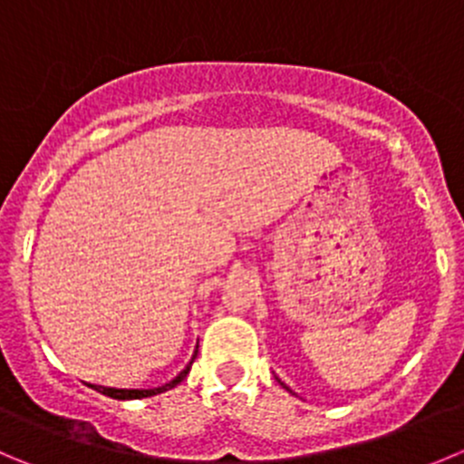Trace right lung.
Segmentation results:
<instances>
[{
	"mask_svg": "<svg viewBox=\"0 0 464 464\" xmlns=\"http://www.w3.org/2000/svg\"><path fill=\"white\" fill-rule=\"evenodd\" d=\"M194 357H197V354H194ZM194 357H192V362H189L188 369L180 371L179 378L171 380V382L164 384V387H160V389H110V387H93V389H95V392L105 393V396H110V398H119V401H130V398H149V396H155V393H162V392H167V389L176 387V384H179V382H183L185 375H188L189 369H192Z\"/></svg>",
	"mask_w": 464,
	"mask_h": 464,
	"instance_id": "1",
	"label": "right lung"
}]
</instances>
